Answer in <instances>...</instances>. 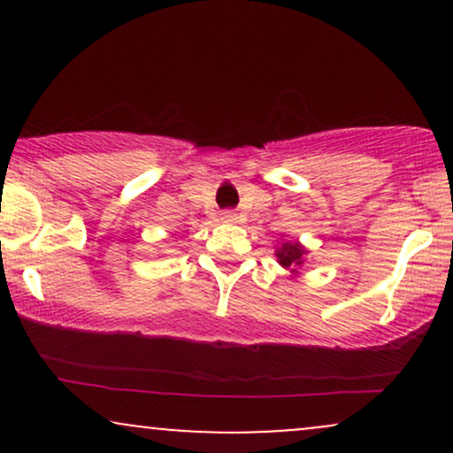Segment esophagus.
Here are the masks:
<instances>
[{
  "instance_id": "1",
  "label": "esophagus",
  "mask_w": 453,
  "mask_h": 453,
  "mask_svg": "<svg viewBox=\"0 0 453 453\" xmlns=\"http://www.w3.org/2000/svg\"><path fill=\"white\" fill-rule=\"evenodd\" d=\"M221 219L226 221V223H236V221H238V215H236V212H234V211H226V212H223V215H221Z\"/></svg>"
}]
</instances>
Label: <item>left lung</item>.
I'll return each instance as SVG.
<instances>
[{"instance_id": "obj_1", "label": "left lung", "mask_w": 453, "mask_h": 453, "mask_svg": "<svg viewBox=\"0 0 453 453\" xmlns=\"http://www.w3.org/2000/svg\"><path fill=\"white\" fill-rule=\"evenodd\" d=\"M306 253H309V249H306L304 244H300L298 241H283V244L277 247V251H274V256H277V262L280 266L289 270V274L296 277V274H298V268L304 264Z\"/></svg>"}]
</instances>
